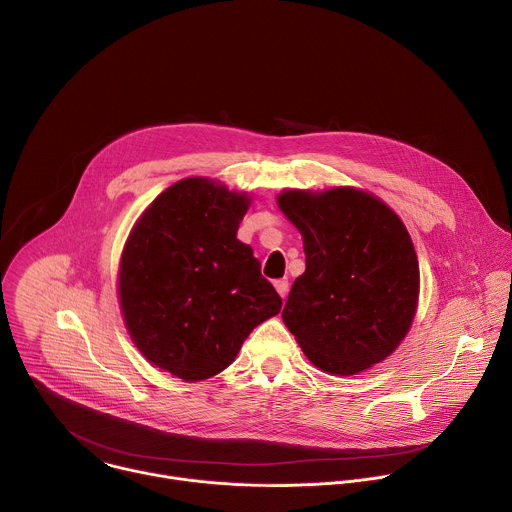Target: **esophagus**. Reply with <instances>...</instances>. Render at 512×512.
<instances>
[{
	"label": "esophagus",
	"mask_w": 512,
	"mask_h": 512,
	"mask_svg": "<svg viewBox=\"0 0 512 512\" xmlns=\"http://www.w3.org/2000/svg\"><path fill=\"white\" fill-rule=\"evenodd\" d=\"M275 289H277V293L281 295V299H285V297H287V291H289V281H287V279H277V281H275Z\"/></svg>",
	"instance_id": "34e87169"
}]
</instances>
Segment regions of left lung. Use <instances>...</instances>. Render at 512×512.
<instances>
[{
    "mask_svg": "<svg viewBox=\"0 0 512 512\" xmlns=\"http://www.w3.org/2000/svg\"><path fill=\"white\" fill-rule=\"evenodd\" d=\"M303 239L305 273L281 311L307 360L335 376L380 364L418 307L420 267L402 219L354 187L289 189L277 197Z\"/></svg>",
    "mask_w": 512,
    "mask_h": 512,
    "instance_id": "1",
    "label": "left lung"
}]
</instances>
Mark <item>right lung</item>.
I'll return each instance as SVG.
<instances>
[{
    "label": "right lung",
    "mask_w": 512,
    "mask_h": 512,
    "mask_svg": "<svg viewBox=\"0 0 512 512\" xmlns=\"http://www.w3.org/2000/svg\"><path fill=\"white\" fill-rule=\"evenodd\" d=\"M251 197L191 177L162 191L132 227L118 299L140 354L185 382L233 364L247 335L281 309L253 249L237 239Z\"/></svg>",
    "instance_id": "add662e5"
}]
</instances>
